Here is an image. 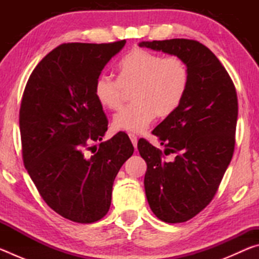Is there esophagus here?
<instances>
[{
	"instance_id": "1",
	"label": "esophagus",
	"mask_w": 259,
	"mask_h": 259,
	"mask_svg": "<svg viewBox=\"0 0 259 259\" xmlns=\"http://www.w3.org/2000/svg\"><path fill=\"white\" fill-rule=\"evenodd\" d=\"M129 138H130V140H131V143H133V145L135 146V148L137 147V142H138V138H137V136H136L135 134H129Z\"/></svg>"
}]
</instances>
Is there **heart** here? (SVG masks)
<instances>
[{
    "label": "heart",
    "instance_id": "obj_1",
    "mask_svg": "<svg viewBox=\"0 0 259 259\" xmlns=\"http://www.w3.org/2000/svg\"><path fill=\"white\" fill-rule=\"evenodd\" d=\"M119 78L102 74L95 81L94 95L100 106L116 111L125 89H133V104L115 114L114 129L142 133L155 115L166 117L176 112L191 82L188 64L179 56H166L136 48L117 65Z\"/></svg>",
    "mask_w": 259,
    "mask_h": 259
}]
</instances>
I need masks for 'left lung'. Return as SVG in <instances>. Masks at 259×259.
Wrapping results in <instances>:
<instances>
[{"label":"left lung","mask_w":259,"mask_h":259,"mask_svg":"<svg viewBox=\"0 0 259 259\" xmlns=\"http://www.w3.org/2000/svg\"><path fill=\"white\" fill-rule=\"evenodd\" d=\"M139 46L182 57L191 71L181 106L152 131L165 151L143 138L137 145L147 163L144 185L152 211L162 222H187L211 202L233 156L235 85L217 57L198 41L172 38ZM170 154L175 159L166 161Z\"/></svg>","instance_id":"1"}]
</instances>
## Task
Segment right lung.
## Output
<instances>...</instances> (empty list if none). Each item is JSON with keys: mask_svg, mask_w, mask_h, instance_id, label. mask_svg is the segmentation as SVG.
Returning a JSON list of instances; mask_svg holds the SVG:
<instances>
[{"mask_svg": "<svg viewBox=\"0 0 259 259\" xmlns=\"http://www.w3.org/2000/svg\"><path fill=\"white\" fill-rule=\"evenodd\" d=\"M124 45L63 43L34 68L21 98L25 168L45 202L81 224L108 212L114 179L134 153L124 134L100 143L98 150L91 146L103 139L108 124L95 98V81Z\"/></svg>", "mask_w": 259, "mask_h": 259, "instance_id": "right-lung-1", "label": "right lung"}]
</instances>
